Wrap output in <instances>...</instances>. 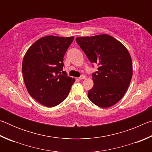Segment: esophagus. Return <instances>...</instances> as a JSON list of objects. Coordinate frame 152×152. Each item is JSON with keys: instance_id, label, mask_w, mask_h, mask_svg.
Returning <instances> with one entry per match:
<instances>
[{"instance_id": "obj_1", "label": "esophagus", "mask_w": 152, "mask_h": 152, "mask_svg": "<svg viewBox=\"0 0 152 152\" xmlns=\"http://www.w3.org/2000/svg\"><path fill=\"white\" fill-rule=\"evenodd\" d=\"M84 78H86V76H84V75H82V76H80L79 77V79L80 80H83Z\"/></svg>"}]
</instances>
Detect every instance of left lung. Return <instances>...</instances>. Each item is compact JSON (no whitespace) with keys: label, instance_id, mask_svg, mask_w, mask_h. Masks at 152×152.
I'll return each mask as SVG.
<instances>
[{"label":"left lung","instance_id":"8db88e82","mask_svg":"<svg viewBox=\"0 0 152 152\" xmlns=\"http://www.w3.org/2000/svg\"><path fill=\"white\" fill-rule=\"evenodd\" d=\"M76 41L90 61L99 66L92 75L94 86L88 92V99L101 108L115 104L132 78V60L127 48L107 34L76 37Z\"/></svg>","mask_w":152,"mask_h":152}]
</instances>
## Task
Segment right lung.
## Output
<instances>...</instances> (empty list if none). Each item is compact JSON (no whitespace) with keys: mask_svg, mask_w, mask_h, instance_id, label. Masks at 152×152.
I'll return each mask as SVG.
<instances>
[{"mask_svg":"<svg viewBox=\"0 0 152 152\" xmlns=\"http://www.w3.org/2000/svg\"><path fill=\"white\" fill-rule=\"evenodd\" d=\"M74 37L49 35L28 49L23 60L25 86L35 101L53 107L66 99L75 79L62 70L64 56Z\"/></svg>","mask_w":152,"mask_h":152,"instance_id":"obj_1","label":"right lung"}]
</instances>
